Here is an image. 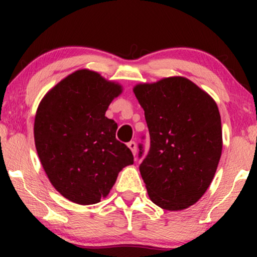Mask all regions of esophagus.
<instances>
[{"label":"esophagus","instance_id":"1","mask_svg":"<svg viewBox=\"0 0 257 257\" xmlns=\"http://www.w3.org/2000/svg\"><path fill=\"white\" fill-rule=\"evenodd\" d=\"M127 146H128V149L132 151L133 156H136V153H137V144H136V142H130L127 144Z\"/></svg>","mask_w":257,"mask_h":257}]
</instances>
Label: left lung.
<instances>
[{
  "mask_svg": "<svg viewBox=\"0 0 257 257\" xmlns=\"http://www.w3.org/2000/svg\"><path fill=\"white\" fill-rule=\"evenodd\" d=\"M133 92L150 132V151L139 166L150 199L163 209L188 208L208 189L222 152L215 100L180 76L138 84Z\"/></svg>",
  "mask_w": 257,
  "mask_h": 257,
  "instance_id": "8db88e82",
  "label": "left lung"
}]
</instances>
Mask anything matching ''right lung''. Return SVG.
Returning <instances> with one entry per match:
<instances>
[{"mask_svg":"<svg viewBox=\"0 0 257 257\" xmlns=\"http://www.w3.org/2000/svg\"><path fill=\"white\" fill-rule=\"evenodd\" d=\"M120 84L77 70L49 90L35 115L38 158L51 185L65 199L93 205L106 198L133 154L115 139L117 122L105 117Z\"/></svg>","mask_w":257,"mask_h":257,"instance_id":"obj_1","label":"right lung"}]
</instances>
